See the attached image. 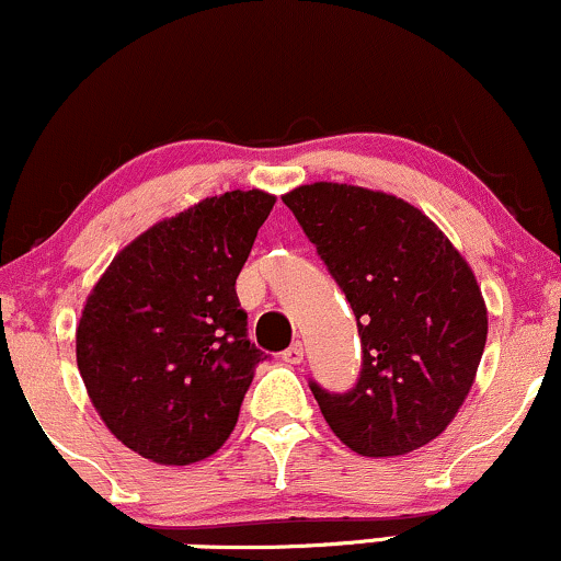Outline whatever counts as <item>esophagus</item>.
I'll return each mask as SVG.
<instances>
[{
    "instance_id": "34e87169",
    "label": "esophagus",
    "mask_w": 561,
    "mask_h": 561,
    "mask_svg": "<svg viewBox=\"0 0 561 561\" xmlns=\"http://www.w3.org/2000/svg\"><path fill=\"white\" fill-rule=\"evenodd\" d=\"M283 362H288V365H301L305 362V346L301 344H291L283 352Z\"/></svg>"
}]
</instances>
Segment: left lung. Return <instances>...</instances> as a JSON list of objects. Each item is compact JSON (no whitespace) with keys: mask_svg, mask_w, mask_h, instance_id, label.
<instances>
[{"mask_svg":"<svg viewBox=\"0 0 561 561\" xmlns=\"http://www.w3.org/2000/svg\"><path fill=\"white\" fill-rule=\"evenodd\" d=\"M344 288L362 335L346 393L309 383L322 417L362 457H399L449 427L476 383L489 309L476 273L414 204L348 183L283 194Z\"/></svg>","mask_w":561,"mask_h":561,"instance_id":"left-lung-1","label":"left lung"}]
</instances>
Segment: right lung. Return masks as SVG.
Listing matches in <instances>:
<instances>
[{
	"label": "right lung",
	"mask_w": 561,
	"mask_h": 561,
	"mask_svg": "<svg viewBox=\"0 0 561 561\" xmlns=\"http://www.w3.org/2000/svg\"><path fill=\"white\" fill-rule=\"evenodd\" d=\"M275 196L226 191L164 217L115 254L76 328V359L110 433L157 465L226 444L265 354L236 278Z\"/></svg>",
	"instance_id": "1"
}]
</instances>
